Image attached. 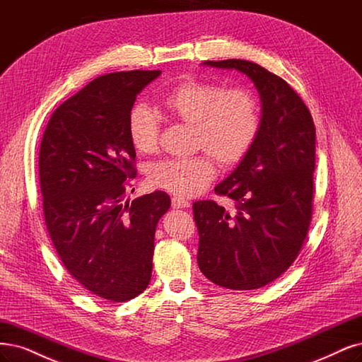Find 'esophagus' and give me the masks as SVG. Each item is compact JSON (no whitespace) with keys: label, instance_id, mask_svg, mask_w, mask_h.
Listing matches in <instances>:
<instances>
[{"label":"esophagus","instance_id":"obj_1","mask_svg":"<svg viewBox=\"0 0 362 362\" xmlns=\"http://www.w3.org/2000/svg\"><path fill=\"white\" fill-rule=\"evenodd\" d=\"M172 206L175 209H180V208H189L190 206V202L185 201L184 197H180V196H173L172 197Z\"/></svg>","mask_w":362,"mask_h":362}]
</instances>
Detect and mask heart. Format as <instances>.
I'll list each match as a JSON object with an SVG mask.
<instances>
[{"label":"heart","mask_w":362,"mask_h":362,"mask_svg":"<svg viewBox=\"0 0 362 362\" xmlns=\"http://www.w3.org/2000/svg\"><path fill=\"white\" fill-rule=\"evenodd\" d=\"M168 114L194 126V144L205 149L192 157L168 158L149 168L153 185L177 196L201 193L216 177V161L236 166L250 154L262 127V112L256 95L247 88L224 90L221 85L187 79L163 97ZM129 136L144 154L160 146V119L145 105H136L129 114Z\"/></svg>","instance_id":"heart-1"}]
</instances>
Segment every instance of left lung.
Instances as JSON below:
<instances>
[{
    "label": "left lung",
    "instance_id": "obj_1",
    "mask_svg": "<svg viewBox=\"0 0 362 362\" xmlns=\"http://www.w3.org/2000/svg\"><path fill=\"white\" fill-rule=\"evenodd\" d=\"M250 78L262 98V127L250 151L214 192L233 201L193 204L197 264L233 291L264 288L300 255L313 217L316 127L303 98L277 74L244 59L205 61Z\"/></svg>",
    "mask_w": 362,
    "mask_h": 362
}]
</instances>
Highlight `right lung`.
<instances>
[{
  "instance_id": "1",
  "label": "right lung",
  "mask_w": 362,
  "mask_h": 362,
  "mask_svg": "<svg viewBox=\"0 0 362 362\" xmlns=\"http://www.w3.org/2000/svg\"><path fill=\"white\" fill-rule=\"evenodd\" d=\"M160 73L95 78L54 110L40 144L49 236L70 276L109 303H126L146 289L157 224L170 208L169 194L158 190L124 202L138 173L129 114Z\"/></svg>"
}]
</instances>
